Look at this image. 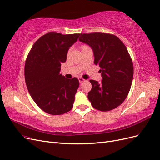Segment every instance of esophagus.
Here are the masks:
<instances>
[{"label":"esophagus","mask_w":160,"mask_h":160,"mask_svg":"<svg viewBox=\"0 0 160 160\" xmlns=\"http://www.w3.org/2000/svg\"><path fill=\"white\" fill-rule=\"evenodd\" d=\"M78 80L80 82V83H82V82H84L86 81L84 79L82 78H78Z\"/></svg>","instance_id":"1"}]
</instances>
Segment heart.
I'll use <instances>...</instances> for the list:
<instances>
[{
  "mask_svg": "<svg viewBox=\"0 0 160 160\" xmlns=\"http://www.w3.org/2000/svg\"><path fill=\"white\" fill-rule=\"evenodd\" d=\"M86 47H87V46H85V45H84V46H83V47H82V48H86Z\"/></svg>",
  "mask_w": 160,
  "mask_h": 160,
  "instance_id": "1",
  "label": "heart"
}]
</instances>
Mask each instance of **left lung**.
Wrapping results in <instances>:
<instances>
[{
    "mask_svg": "<svg viewBox=\"0 0 160 160\" xmlns=\"http://www.w3.org/2000/svg\"><path fill=\"white\" fill-rule=\"evenodd\" d=\"M79 41L92 49L94 63L99 64L102 78L100 83L90 80L89 101L97 110H112L125 100L133 81V66L127 49L117 36L108 33H81Z\"/></svg>",
    "mask_w": 160,
    "mask_h": 160,
    "instance_id": "left-lung-1",
    "label": "left lung"
}]
</instances>
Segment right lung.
<instances>
[{"label": "right lung", "instance_id": "add662e5", "mask_svg": "<svg viewBox=\"0 0 160 160\" xmlns=\"http://www.w3.org/2000/svg\"><path fill=\"white\" fill-rule=\"evenodd\" d=\"M79 36L48 33L33 44L27 56L25 66L27 89L37 105L50 115H62L74 105L79 81L77 78H66L60 72L68 50Z\"/></svg>", "mask_w": 160, "mask_h": 160}]
</instances>
